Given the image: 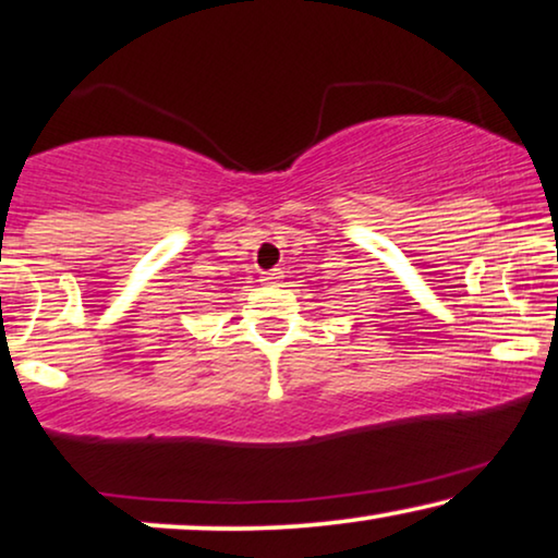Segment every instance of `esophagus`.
Wrapping results in <instances>:
<instances>
[{"label": "esophagus", "instance_id": "esophagus-1", "mask_svg": "<svg viewBox=\"0 0 558 558\" xmlns=\"http://www.w3.org/2000/svg\"><path fill=\"white\" fill-rule=\"evenodd\" d=\"M281 279H284V277H281V271H279V269H274V271H266L264 277H262L264 284H269V287H277V284H281Z\"/></svg>", "mask_w": 558, "mask_h": 558}]
</instances>
